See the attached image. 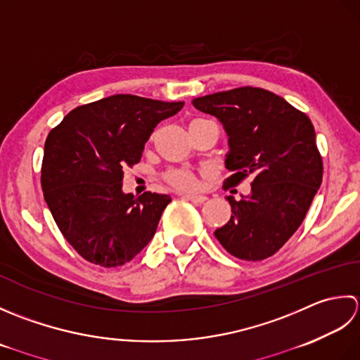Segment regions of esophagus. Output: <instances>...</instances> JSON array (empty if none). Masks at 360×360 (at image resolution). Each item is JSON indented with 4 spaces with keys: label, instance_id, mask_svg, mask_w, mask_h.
<instances>
[{
    "label": "esophagus",
    "instance_id": "1",
    "mask_svg": "<svg viewBox=\"0 0 360 360\" xmlns=\"http://www.w3.org/2000/svg\"><path fill=\"white\" fill-rule=\"evenodd\" d=\"M183 199H186L193 203H203L207 200V195L203 194H183Z\"/></svg>",
    "mask_w": 360,
    "mask_h": 360
}]
</instances>
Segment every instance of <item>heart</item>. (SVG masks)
<instances>
[{
  "mask_svg": "<svg viewBox=\"0 0 360 360\" xmlns=\"http://www.w3.org/2000/svg\"><path fill=\"white\" fill-rule=\"evenodd\" d=\"M165 177L169 185H172L177 189H181V191H189V189H194L197 186L195 175L186 169H171L166 172Z\"/></svg>",
  "mask_w": 360,
  "mask_h": 360,
  "instance_id": "1",
  "label": "heart"
}]
</instances>
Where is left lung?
Instances as JSON below:
<instances>
[{
	"label": "left lung",
	"instance_id": "8db88e82",
	"mask_svg": "<svg viewBox=\"0 0 360 360\" xmlns=\"http://www.w3.org/2000/svg\"><path fill=\"white\" fill-rule=\"evenodd\" d=\"M193 105L216 116L229 135L225 167L231 175L224 186L253 177L250 194L226 197L231 217L214 236L239 259H266L298 230L321 185L312 122L281 96L255 86L207 94Z\"/></svg>",
	"mask_w": 360,
	"mask_h": 360
}]
</instances>
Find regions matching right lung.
Returning <instances> with one entry per match:
<instances>
[{"mask_svg": "<svg viewBox=\"0 0 360 360\" xmlns=\"http://www.w3.org/2000/svg\"><path fill=\"white\" fill-rule=\"evenodd\" d=\"M185 102L115 94L80 105L49 131L41 189L54 221L88 262L118 267L149 244L171 197L122 193V169L139 163L160 121Z\"/></svg>", "mask_w": 360, "mask_h": 360, "instance_id": "obj_1", "label": "right lung"}]
</instances>
